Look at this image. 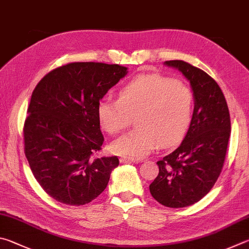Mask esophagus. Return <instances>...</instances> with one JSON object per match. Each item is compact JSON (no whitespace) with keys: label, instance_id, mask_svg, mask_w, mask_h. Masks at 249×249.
<instances>
[{"label":"esophagus","instance_id":"esophagus-1","mask_svg":"<svg viewBox=\"0 0 249 249\" xmlns=\"http://www.w3.org/2000/svg\"><path fill=\"white\" fill-rule=\"evenodd\" d=\"M120 162L124 163V164H131V163L138 164V163H140L141 160H132V159H121Z\"/></svg>","mask_w":249,"mask_h":249}]
</instances>
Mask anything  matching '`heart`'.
<instances>
[{
  "instance_id": "obj_1",
  "label": "heart",
  "mask_w": 249,
  "mask_h": 249,
  "mask_svg": "<svg viewBox=\"0 0 249 249\" xmlns=\"http://www.w3.org/2000/svg\"><path fill=\"white\" fill-rule=\"evenodd\" d=\"M194 111L193 91L184 83L158 74H142L128 82L119 99L106 96L100 99L97 116L102 128L116 134L137 117V130L113 141V153L127 159L141 160L160 143L171 146L184 137Z\"/></svg>"
}]
</instances>
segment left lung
Segmentation results:
<instances>
[{"mask_svg": "<svg viewBox=\"0 0 249 249\" xmlns=\"http://www.w3.org/2000/svg\"><path fill=\"white\" fill-rule=\"evenodd\" d=\"M164 64L189 81L195 107L181 144L156 163L160 172L150 193L165 207L185 208L201 200L220 176L231 136L230 112L220 86L209 74L181 60Z\"/></svg>", "mask_w": 249, "mask_h": 249, "instance_id": "1", "label": "left lung"}]
</instances>
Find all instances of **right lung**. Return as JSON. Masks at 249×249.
<instances>
[{"mask_svg":"<svg viewBox=\"0 0 249 249\" xmlns=\"http://www.w3.org/2000/svg\"><path fill=\"white\" fill-rule=\"evenodd\" d=\"M128 73L119 64L74 62L43 76L32 94L24 125L25 155L39 185L56 201L83 206L97 198L119 165L100 150L97 106Z\"/></svg>","mask_w":249,"mask_h":249,"instance_id":"1","label":"right lung"}]
</instances>
